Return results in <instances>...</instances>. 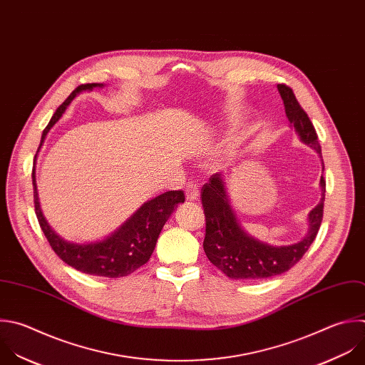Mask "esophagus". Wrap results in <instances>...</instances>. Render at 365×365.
<instances>
[{
    "instance_id": "34e87169",
    "label": "esophagus",
    "mask_w": 365,
    "mask_h": 365,
    "mask_svg": "<svg viewBox=\"0 0 365 365\" xmlns=\"http://www.w3.org/2000/svg\"><path fill=\"white\" fill-rule=\"evenodd\" d=\"M199 186L195 182H189L185 187V195L187 200H196L199 197Z\"/></svg>"
}]
</instances>
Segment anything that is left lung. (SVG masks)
Here are the masks:
<instances>
[{
	"mask_svg": "<svg viewBox=\"0 0 365 365\" xmlns=\"http://www.w3.org/2000/svg\"><path fill=\"white\" fill-rule=\"evenodd\" d=\"M278 91L284 100L285 114L301 142L311 146L321 156L317 132L292 88L278 84ZM319 185L321 200L308 215L309 229L307 236L292 245L272 247L252 237L240 227L229 203L223 176L220 173L212 175L200 193L206 219L203 250L207 259L230 279L258 281L289 271L301 261L319 230L325 200L324 176H321Z\"/></svg>",
	"mask_w": 365,
	"mask_h": 365,
	"instance_id": "8db88e82",
	"label": "left lung"
}]
</instances>
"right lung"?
<instances>
[{
	"mask_svg": "<svg viewBox=\"0 0 365 365\" xmlns=\"http://www.w3.org/2000/svg\"><path fill=\"white\" fill-rule=\"evenodd\" d=\"M96 87H103V83H88L78 86L56 110L50 123L43 132L40 148L48 133V130L56 125V121L63 115L71 100L81 91L93 90ZM38 148V149H40ZM33 187H34V207L41 230L44 232L50 247L57 254V257L74 269L107 278L128 277L142 265H145L156 247L159 233L178 207L179 203L185 202L183 190H169L150 199L139 210L121 225L114 233L103 240L90 242V244H74V242L64 240L57 235L48 222L46 220L37 193L36 173L33 170Z\"/></svg>",
	"mask_w": 365,
	"mask_h": 365,
	"instance_id": "1",
	"label": "right lung"
}]
</instances>
